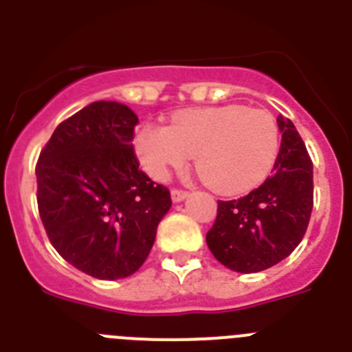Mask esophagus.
<instances>
[{"instance_id": "esophagus-1", "label": "esophagus", "mask_w": 352, "mask_h": 352, "mask_svg": "<svg viewBox=\"0 0 352 352\" xmlns=\"http://www.w3.org/2000/svg\"><path fill=\"white\" fill-rule=\"evenodd\" d=\"M186 197H188V192H185V190L170 192V199H173V203H182V201H185Z\"/></svg>"}]
</instances>
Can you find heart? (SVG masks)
I'll return each instance as SVG.
<instances>
[{
  "label": "heart",
  "instance_id": "heart-1",
  "mask_svg": "<svg viewBox=\"0 0 352 352\" xmlns=\"http://www.w3.org/2000/svg\"><path fill=\"white\" fill-rule=\"evenodd\" d=\"M280 149V132L268 111L231 104L183 109L169 126L144 123L135 135L142 169L164 179L169 167L195 162L213 190L234 195L268 178Z\"/></svg>",
  "mask_w": 352,
  "mask_h": 352
}]
</instances>
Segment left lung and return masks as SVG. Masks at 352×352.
<instances>
[{
    "mask_svg": "<svg viewBox=\"0 0 352 352\" xmlns=\"http://www.w3.org/2000/svg\"><path fill=\"white\" fill-rule=\"evenodd\" d=\"M282 132L273 174L238 201H219L206 234L214 259L239 273L268 270L303 239L314 206V167L296 126L276 118Z\"/></svg>",
    "mask_w": 352,
    "mask_h": 352,
    "instance_id": "1",
    "label": "left lung"
}]
</instances>
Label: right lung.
Wrapping results in <instances>:
<instances>
[{
	"mask_svg": "<svg viewBox=\"0 0 352 352\" xmlns=\"http://www.w3.org/2000/svg\"><path fill=\"white\" fill-rule=\"evenodd\" d=\"M138 114L98 100L54 130L36 164V201L52 247L72 266L100 280L138 272L170 210L133 155Z\"/></svg>",
	"mask_w": 352,
	"mask_h": 352,
	"instance_id": "add662e5",
	"label": "right lung"
}]
</instances>
